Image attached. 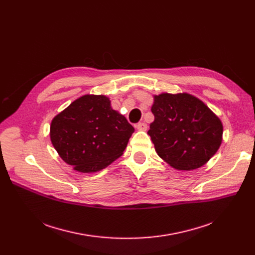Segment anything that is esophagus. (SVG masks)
Wrapping results in <instances>:
<instances>
[{
	"mask_svg": "<svg viewBox=\"0 0 255 255\" xmlns=\"http://www.w3.org/2000/svg\"><path fill=\"white\" fill-rule=\"evenodd\" d=\"M136 128H137V130H139V131H145L146 128H148V126H146L145 123L140 122V123H138V124L136 125Z\"/></svg>",
	"mask_w": 255,
	"mask_h": 255,
	"instance_id": "1",
	"label": "esophagus"
}]
</instances>
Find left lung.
I'll return each mask as SVG.
<instances>
[{"mask_svg":"<svg viewBox=\"0 0 255 255\" xmlns=\"http://www.w3.org/2000/svg\"><path fill=\"white\" fill-rule=\"evenodd\" d=\"M148 134L158 156L178 170L204 166L222 142L221 120L189 93L154 95Z\"/></svg>","mask_w":255,"mask_h":255,"instance_id":"1","label":"left lung"}]
</instances>
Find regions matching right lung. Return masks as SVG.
Returning a JSON list of instances; mask_svg holds the SVG:
<instances>
[{"label": "right lung", "mask_w": 255, "mask_h": 255, "mask_svg": "<svg viewBox=\"0 0 255 255\" xmlns=\"http://www.w3.org/2000/svg\"><path fill=\"white\" fill-rule=\"evenodd\" d=\"M134 128L105 95L75 99L52 119L49 136L59 156L79 172L99 171L122 156Z\"/></svg>", "instance_id": "add662e5"}]
</instances>
